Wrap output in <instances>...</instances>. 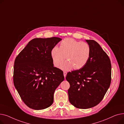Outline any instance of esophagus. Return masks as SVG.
I'll list each match as a JSON object with an SVG mask.
<instances>
[{
    "instance_id": "1",
    "label": "esophagus",
    "mask_w": 124,
    "mask_h": 124,
    "mask_svg": "<svg viewBox=\"0 0 124 124\" xmlns=\"http://www.w3.org/2000/svg\"><path fill=\"white\" fill-rule=\"evenodd\" d=\"M63 74H64V77H65V78L66 76V75H67V72H65V71H64V72H63Z\"/></svg>"
}]
</instances>
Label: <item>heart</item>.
I'll return each instance as SVG.
<instances>
[{
	"label": "heart",
	"mask_w": 124,
	"mask_h": 124,
	"mask_svg": "<svg viewBox=\"0 0 124 124\" xmlns=\"http://www.w3.org/2000/svg\"><path fill=\"white\" fill-rule=\"evenodd\" d=\"M90 55L91 48L88 44L71 38L64 39L60 43V48L55 46L51 51L52 59L56 67L60 65L66 56L67 60L60 67L64 70L82 68L87 63Z\"/></svg>",
	"instance_id": "obj_1"
}]
</instances>
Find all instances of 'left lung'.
Listing matches in <instances>:
<instances>
[{
  "label": "left lung",
  "mask_w": 124,
  "mask_h": 124,
  "mask_svg": "<svg viewBox=\"0 0 124 124\" xmlns=\"http://www.w3.org/2000/svg\"><path fill=\"white\" fill-rule=\"evenodd\" d=\"M91 48L89 60L81 69L67 73L70 83L69 101L75 107L93 108L103 99L111 82V63L108 56L94 40H86Z\"/></svg>",
  "instance_id": "obj_1"
}]
</instances>
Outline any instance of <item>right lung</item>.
Returning <instances> with one entry per match:
<instances>
[{
    "label": "right lung",
    "instance_id": "1",
    "mask_svg": "<svg viewBox=\"0 0 124 124\" xmlns=\"http://www.w3.org/2000/svg\"><path fill=\"white\" fill-rule=\"evenodd\" d=\"M61 40L58 37L34 39L16 58L14 85L31 108L41 110L51 106L55 89L64 79L63 72L54 67L51 56L52 48Z\"/></svg>",
    "mask_w": 124,
    "mask_h": 124
}]
</instances>
